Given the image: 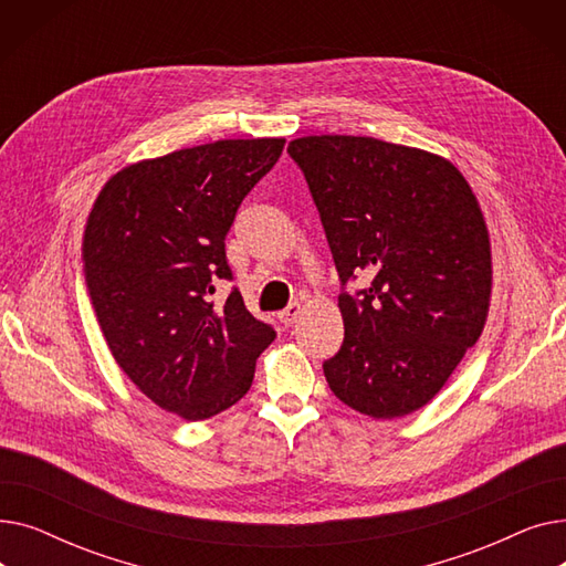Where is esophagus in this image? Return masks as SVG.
I'll use <instances>...</instances> for the list:
<instances>
[{
  "mask_svg": "<svg viewBox=\"0 0 566 566\" xmlns=\"http://www.w3.org/2000/svg\"><path fill=\"white\" fill-rule=\"evenodd\" d=\"M298 316H301V305H298V303H291L286 310H282V312L277 314L280 323L286 325V328H291V325H293L295 321H298Z\"/></svg>",
  "mask_w": 566,
  "mask_h": 566,
  "instance_id": "1",
  "label": "esophagus"
}]
</instances>
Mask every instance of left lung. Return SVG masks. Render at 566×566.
Listing matches in <instances>:
<instances>
[{
    "instance_id": "8db88e82",
    "label": "left lung",
    "mask_w": 566,
    "mask_h": 566,
    "mask_svg": "<svg viewBox=\"0 0 566 566\" xmlns=\"http://www.w3.org/2000/svg\"><path fill=\"white\" fill-rule=\"evenodd\" d=\"M318 208L342 284L344 344L323 374L374 420L427 406L480 339L491 305V243L463 174L422 148L310 135L289 144Z\"/></svg>"
}]
</instances>
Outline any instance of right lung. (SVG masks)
<instances>
[{
    "mask_svg": "<svg viewBox=\"0 0 566 566\" xmlns=\"http://www.w3.org/2000/svg\"><path fill=\"white\" fill-rule=\"evenodd\" d=\"M284 137L218 139L139 160L103 186L82 235V271L116 365L167 412L208 420L243 399L275 339L231 280L224 238Z\"/></svg>",
    "mask_w": 566,
    "mask_h": 566,
    "instance_id": "obj_1",
    "label": "right lung"
}]
</instances>
